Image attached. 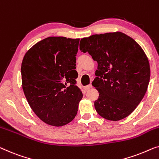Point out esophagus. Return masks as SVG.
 Wrapping results in <instances>:
<instances>
[{
  "label": "esophagus",
  "instance_id": "obj_1",
  "mask_svg": "<svg viewBox=\"0 0 159 159\" xmlns=\"http://www.w3.org/2000/svg\"><path fill=\"white\" fill-rule=\"evenodd\" d=\"M91 88H92V84H88V85H87V86L84 87V89L86 91L89 90V89H90Z\"/></svg>",
  "mask_w": 159,
  "mask_h": 159
}]
</instances>
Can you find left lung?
Wrapping results in <instances>:
<instances>
[{
    "instance_id": "obj_1",
    "label": "left lung",
    "mask_w": 159,
    "mask_h": 159,
    "mask_svg": "<svg viewBox=\"0 0 159 159\" xmlns=\"http://www.w3.org/2000/svg\"><path fill=\"white\" fill-rule=\"evenodd\" d=\"M80 49L98 62L92 83L99 93L97 112L112 121L128 117L143 98L150 80L149 61L141 46L117 31L82 39Z\"/></svg>"
}]
</instances>
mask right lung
Here are the masks:
<instances>
[{
  "instance_id": "add662e5",
  "label": "right lung",
  "mask_w": 159,
  "mask_h": 159,
  "mask_svg": "<svg viewBox=\"0 0 159 159\" xmlns=\"http://www.w3.org/2000/svg\"><path fill=\"white\" fill-rule=\"evenodd\" d=\"M80 39L50 36L25 54L22 87L30 107L45 123L65 125L75 118L82 98L76 86V55Z\"/></svg>"
}]
</instances>
